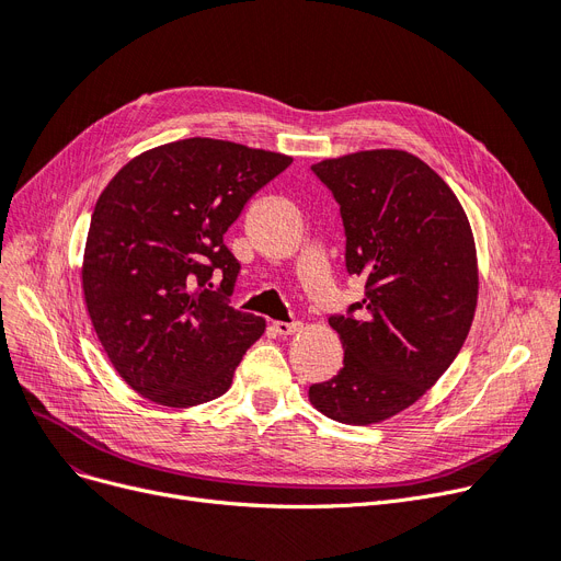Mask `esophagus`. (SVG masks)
I'll return each mask as SVG.
<instances>
[{
    "label": "esophagus",
    "instance_id": "1",
    "mask_svg": "<svg viewBox=\"0 0 561 561\" xmlns=\"http://www.w3.org/2000/svg\"><path fill=\"white\" fill-rule=\"evenodd\" d=\"M273 330H275L277 334L286 336V334H296V332H300V330H302V323H300V321H294V323H284V321H273Z\"/></svg>",
    "mask_w": 561,
    "mask_h": 561
}]
</instances>
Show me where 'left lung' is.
I'll use <instances>...</instances> for the list:
<instances>
[{"mask_svg": "<svg viewBox=\"0 0 561 561\" xmlns=\"http://www.w3.org/2000/svg\"><path fill=\"white\" fill-rule=\"evenodd\" d=\"M346 229V267L364 279L355 316H332L344 367L309 387L325 417L369 426L422 399L470 332L479 271L468 215L433 169L399 149L313 164Z\"/></svg>", "mask_w": 561, "mask_h": 561, "instance_id": "8db88e82", "label": "left lung"}]
</instances>
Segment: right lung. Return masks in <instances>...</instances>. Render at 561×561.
Returning <instances> with one entry per match:
<instances>
[{"label": "right lung", "mask_w": 561, "mask_h": 561, "mask_svg": "<svg viewBox=\"0 0 561 561\" xmlns=\"http://www.w3.org/2000/svg\"><path fill=\"white\" fill-rule=\"evenodd\" d=\"M290 162L190 137L139 153L101 192L82 261L84 302L112 367L144 399L192 408L231 387L265 321L229 305L240 263L225 233ZM215 270L220 291L209 290Z\"/></svg>", "instance_id": "add662e5"}]
</instances>
